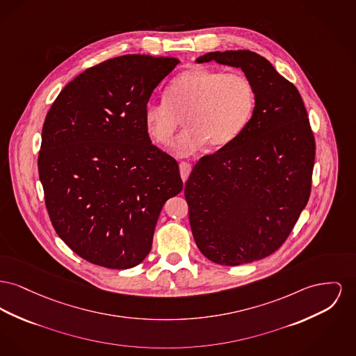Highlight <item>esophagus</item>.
<instances>
[{
	"mask_svg": "<svg viewBox=\"0 0 356 356\" xmlns=\"http://www.w3.org/2000/svg\"><path fill=\"white\" fill-rule=\"evenodd\" d=\"M179 168H180V176H181L183 181L186 183V181H187V179H188L189 173H191V170H192V167H191V164H189V163L183 161V163H180Z\"/></svg>",
	"mask_w": 356,
	"mask_h": 356,
	"instance_id": "esophagus-1",
	"label": "esophagus"
}]
</instances>
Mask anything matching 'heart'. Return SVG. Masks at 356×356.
<instances>
[{"instance_id": "obj_1", "label": "heart", "mask_w": 356, "mask_h": 356, "mask_svg": "<svg viewBox=\"0 0 356 356\" xmlns=\"http://www.w3.org/2000/svg\"><path fill=\"white\" fill-rule=\"evenodd\" d=\"M255 105L257 91L245 74L193 67L168 84L165 99L147 102L144 122L149 136L167 145L183 118L186 130L172 147L187 156L207 143L213 149L231 144L250 124Z\"/></svg>"}]
</instances>
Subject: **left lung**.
Returning <instances> with one entry per match:
<instances>
[{
    "mask_svg": "<svg viewBox=\"0 0 356 356\" xmlns=\"http://www.w3.org/2000/svg\"><path fill=\"white\" fill-rule=\"evenodd\" d=\"M196 62L241 68L257 91L250 124L231 144L202 157L184 188L202 254L219 265L249 264L282 246L309 200L314 131L298 90L264 56L216 51Z\"/></svg>",
    "mask_w": 356,
    "mask_h": 356,
    "instance_id": "obj_1",
    "label": "left lung"
}]
</instances>
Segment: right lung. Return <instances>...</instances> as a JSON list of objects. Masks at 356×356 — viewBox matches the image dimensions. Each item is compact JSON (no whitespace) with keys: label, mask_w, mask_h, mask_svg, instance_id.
<instances>
[{"label":"right lung","mask_w":356,"mask_h":356,"mask_svg":"<svg viewBox=\"0 0 356 356\" xmlns=\"http://www.w3.org/2000/svg\"><path fill=\"white\" fill-rule=\"evenodd\" d=\"M179 64L125 55L87 68L51 106L38 165L56 234L86 261L130 269L152 249L163 206L183 189L179 164L149 138L144 108Z\"/></svg>","instance_id":"add662e5"}]
</instances>
